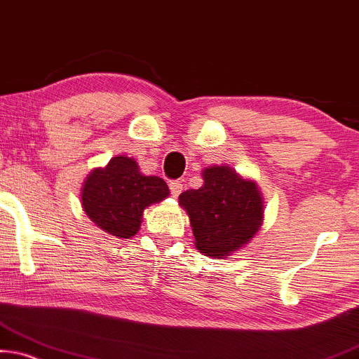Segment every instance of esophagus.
<instances>
[{"mask_svg": "<svg viewBox=\"0 0 359 359\" xmlns=\"http://www.w3.org/2000/svg\"><path fill=\"white\" fill-rule=\"evenodd\" d=\"M169 189H170L172 197H179L180 192H182V182H180V180H172L169 184Z\"/></svg>", "mask_w": 359, "mask_h": 359, "instance_id": "34e87169", "label": "esophagus"}]
</instances>
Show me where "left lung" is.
<instances>
[{"label": "left lung", "mask_w": 359, "mask_h": 359, "mask_svg": "<svg viewBox=\"0 0 359 359\" xmlns=\"http://www.w3.org/2000/svg\"><path fill=\"white\" fill-rule=\"evenodd\" d=\"M202 177V187L185 190L179 203L189 213L195 247L212 258L230 257L260 230L262 194L226 165L207 167Z\"/></svg>", "instance_id": "left-lung-1"}]
</instances>
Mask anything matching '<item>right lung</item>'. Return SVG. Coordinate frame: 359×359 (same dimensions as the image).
I'll use <instances>...</instances> for the list:
<instances>
[{"instance_id":"add662e5","label":"right lung","mask_w":359,"mask_h":359,"mask_svg":"<svg viewBox=\"0 0 359 359\" xmlns=\"http://www.w3.org/2000/svg\"><path fill=\"white\" fill-rule=\"evenodd\" d=\"M167 195L164 179L142 175L134 158L117 156L88 175L81 203L86 215L104 232L130 238L139 232L144 208L162 202Z\"/></svg>"}]
</instances>
